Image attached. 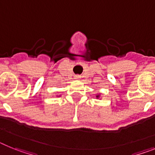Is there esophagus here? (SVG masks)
Listing matches in <instances>:
<instances>
[{
    "instance_id": "obj_1",
    "label": "esophagus",
    "mask_w": 155,
    "mask_h": 155,
    "mask_svg": "<svg viewBox=\"0 0 155 155\" xmlns=\"http://www.w3.org/2000/svg\"><path fill=\"white\" fill-rule=\"evenodd\" d=\"M80 78H81V76H79V75H76V76H75V79H80Z\"/></svg>"
}]
</instances>
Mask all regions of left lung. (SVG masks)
Masks as SVG:
<instances>
[{"label": "left lung", "instance_id": "1", "mask_svg": "<svg viewBox=\"0 0 155 155\" xmlns=\"http://www.w3.org/2000/svg\"><path fill=\"white\" fill-rule=\"evenodd\" d=\"M100 97V95H97L96 97H97V98H98V97Z\"/></svg>", "mask_w": 155, "mask_h": 155}]
</instances>
